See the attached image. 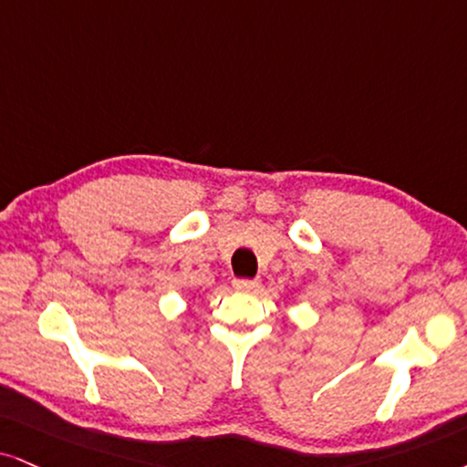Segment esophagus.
<instances>
[{
    "instance_id": "obj_1",
    "label": "esophagus",
    "mask_w": 467,
    "mask_h": 467,
    "mask_svg": "<svg viewBox=\"0 0 467 467\" xmlns=\"http://www.w3.org/2000/svg\"><path fill=\"white\" fill-rule=\"evenodd\" d=\"M260 287V279H234V290L253 292Z\"/></svg>"
}]
</instances>
